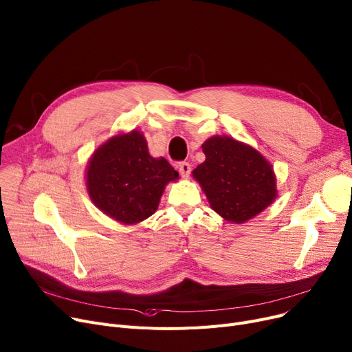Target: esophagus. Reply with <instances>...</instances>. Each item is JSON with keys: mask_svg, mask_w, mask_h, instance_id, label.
Here are the masks:
<instances>
[{"mask_svg": "<svg viewBox=\"0 0 352 352\" xmlns=\"http://www.w3.org/2000/svg\"><path fill=\"white\" fill-rule=\"evenodd\" d=\"M178 171L182 178H188L191 173V165L188 162H179L178 164Z\"/></svg>", "mask_w": 352, "mask_h": 352, "instance_id": "34e87169", "label": "esophagus"}]
</instances>
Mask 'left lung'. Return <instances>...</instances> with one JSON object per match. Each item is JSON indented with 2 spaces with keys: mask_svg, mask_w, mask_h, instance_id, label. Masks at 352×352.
<instances>
[{
  "mask_svg": "<svg viewBox=\"0 0 352 352\" xmlns=\"http://www.w3.org/2000/svg\"><path fill=\"white\" fill-rule=\"evenodd\" d=\"M206 161L192 171L210 207L230 224H244L278 197L276 177L268 160L254 146L228 135L202 144Z\"/></svg>",
  "mask_w": 352,
  "mask_h": 352,
  "instance_id": "obj_1",
  "label": "left lung"
}]
</instances>
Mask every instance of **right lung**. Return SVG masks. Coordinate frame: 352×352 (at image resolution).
<instances>
[{"mask_svg": "<svg viewBox=\"0 0 352 352\" xmlns=\"http://www.w3.org/2000/svg\"><path fill=\"white\" fill-rule=\"evenodd\" d=\"M179 178L164 157L154 158L140 129L109 137L92 153L85 187L100 211L122 226L151 217L168 182Z\"/></svg>", "mask_w": 352, "mask_h": 352, "instance_id": "1", "label": "right lung"}]
</instances>
